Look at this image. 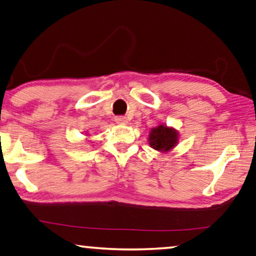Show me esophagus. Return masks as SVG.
I'll list each match as a JSON object with an SVG mask.
<instances>
[{
  "label": "esophagus",
  "mask_w": 256,
  "mask_h": 256,
  "mask_svg": "<svg viewBox=\"0 0 256 256\" xmlns=\"http://www.w3.org/2000/svg\"><path fill=\"white\" fill-rule=\"evenodd\" d=\"M115 122L120 125H125L128 123V120H126V117H124V116H117L115 118Z\"/></svg>",
  "instance_id": "esophagus-1"
}]
</instances>
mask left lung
<instances>
[{
  "label": "left lung",
  "instance_id": "obj_1",
  "mask_svg": "<svg viewBox=\"0 0 256 256\" xmlns=\"http://www.w3.org/2000/svg\"><path fill=\"white\" fill-rule=\"evenodd\" d=\"M178 131L174 128L158 125L152 128L148 136V141L152 150L166 152L174 150L178 144Z\"/></svg>",
  "mask_w": 256,
  "mask_h": 256
}]
</instances>
